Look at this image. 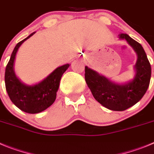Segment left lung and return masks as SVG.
<instances>
[{
	"instance_id": "1",
	"label": "left lung",
	"mask_w": 154,
	"mask_h": 154,
	"mask_svg": "<svg viewBox=\"0 0 154 154\" xmlns=\"http://www.w3.org/2000/svg\"><path fill=\"white\" fill-rule=\"evenodd\" d=\"M119 39L126 40L137 55L133 80L117 84L85 67L86 83L94 97L101 105L115 111L125 110L139 102L147 91L151 77L150 63L141 44L127 34H119Z\"/></svg>"
}]
</instances>
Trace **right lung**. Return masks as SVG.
Listing matches in <instances>:
<instances>
[{
  "mask_svg": "<svg viewBox=\"0 0 154 154\" xmlns=\"http://www.w3.org/2000/svg\"><path fill=\"white\" fill-rule=\"evenodd\" d=\"M34 34L35 32L30 34L15 46L7 65L5 76V87L11 100L20 110L28 113H41L53 104L62 75L70 67L69 63L58 67L41 82L34 85L22 83L14 72L16 54L21 44Z\"/></svg>",
  "mask_w": 154,
  "mask_h": 154,
  "instance_id": "right-lung-1",
  "label": "right lung"
}]
</instances>
